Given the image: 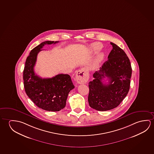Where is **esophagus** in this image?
Returning <instances> with one entry per match:
<instances>
[{"mask_svg": "<svg viewBox=\"0 0 154 154\" xmlns=\"http://www.w3.org/2000/svg\"><path fill=\"white\" fill-rule=\"evenodd\" d=\"M89 78L88 73L84 69H80L76 75V81L78 84H84L88 82Z\"/></svg>", "mask_w": 154, "mask_h": 154, "instance_id": "obj_1", "label": "esophagus"}]
</instances>
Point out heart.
<instances>
[{
	"instance_id": "obj_1",
	"label": "heart",
	"mask_w": 154,
	"mask_h": 154,
	"mask_svg": "<svg viewBox=\"0 0 154 154\" xmlns=\"http://www.w3.org/2000/svg\"><path fill=\"white\" fill-rule=\"evenodd\" d=\"M91 47L94 52H97L98 51L101 50V48H102V46L99 43H94L92 45ZM104 57V55L103 53L101 52V53H98L93 62V68H97V66H99V65L101 63V62L103 61Z\"/></svg>"
}]
</instances>
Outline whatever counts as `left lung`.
Masks as SVG:
<instances>
[{"mask_svg": "<svg viewBox=\"0 0 154 154\" xmlns=\"http://www.w3.org/2000/svg\"><path fill=\"white\" fill-rule=\"evenodd\" d=\"M112 50L108 60L93 74L94 79L88 84V101L90 106L98 111H106L119 106L130 90L132 68L130 60L122 48L110 43ZM106 77L108 84L102 80Z\"/></svg>", "mask_w": 154, "mask_h": 154, "instance_id": "1", "label": "left lung"}]
</instances>
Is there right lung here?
<instances>
[{"label": "right lung", "mask_w": 154, "mask_h": 154, "mask_svg": "<svg viewBox=\"0 0 154 154\" xmlns=\"http://www.w3.org/2000/svg\"><path fill=\"white\" fill-rule=\"evenodd\" d=\"M59 42L46 41L31 50L26 58L23 70L24 87L28 97L41 109L59 111L63 109L69 93L75 88L68 74H59L49 78H42L34 71L38 53L45 45Z\"/></svg>", "instance_id": "obj_1"}]
</instances>
